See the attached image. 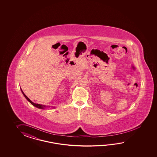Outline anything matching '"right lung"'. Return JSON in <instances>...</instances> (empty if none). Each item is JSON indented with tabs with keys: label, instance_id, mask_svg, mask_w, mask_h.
I'll list each match as a JSON object with an SVG mask.
<instances>
[{
	"label": "right lung",
	"instance_id": "right-lung-1",
	"mask_svg": "<svg viewBox=\"0 0 157 157\" xmlns=\"http://www.w3.org/2000/svg\"><path fill=\"white\" fill-rule=\"evenodd\" d=\"M21 91H22V94H24V95L25 96V97L26 98L27 100H28V101H29L30 102V103L32 105H33V106L37 107V108H40V109H43L44 108H45V106L44 105L34 103H33V101H31V100H30V99H29L28 97H27L26 95L24 94V93L22 91V89H21Z\"/></svg>",
	"mask_w": 157,
	"mask_h": 157
}]
</instances>
